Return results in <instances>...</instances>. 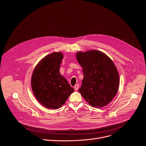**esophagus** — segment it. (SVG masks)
I'll return each instance as SVG.
<instances>
[{
	"label": "esophagus",
	"instance_id": "1",
	"mask_svg": "<svg viewBox=\"0 0 146 146\" xmlns=\"http://www.w3.org/2000/svg\"><path fill=\"white\" fill-rule=\"evenodd\" d=\"M78 87H79V84H76V85L74 87V90H75V91H77V90H78Z\"/></svg>",
	"mask_w": 146,
	"mask_h": 146
}]
</instances>
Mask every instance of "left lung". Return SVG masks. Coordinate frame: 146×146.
<instances>
[{"label": "left lung", "instance_id": "obj_1", "mask_svg": "<svg viewBox=\"0 0 146 146\" xmlns=\"http://www.w3.org/2000/svg\"><path fill=\"white\" fill-rule=\"evenodd\" d=\"M76 58L84 73L78 91L94 108L108 105L116 95L119 84V74L113 62L97 50L78 52Z\"/></svg>", "mask_w": 146, "mask_h": 146}]
</instances>
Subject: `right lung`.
Here are the masks:
<instances>
[{
	"instance_id": "add662e5",
	"label": "right lung",
	"mask_w": 146,
	"mask_h": 146,
	"mask_svg": "<svg viewBox=\"0 0 146 146\" xmlns=\"http://www.w3.org/2000/svg\"><path fill=\"white\" fill-rule=\"evenodd\" d=\"M63 54L53 52L41 59L35 67L31 87L37 100L48 109H58L74 92L59 72Z\"/></svg>"
}]
</instances>
